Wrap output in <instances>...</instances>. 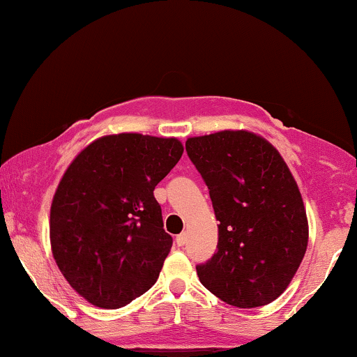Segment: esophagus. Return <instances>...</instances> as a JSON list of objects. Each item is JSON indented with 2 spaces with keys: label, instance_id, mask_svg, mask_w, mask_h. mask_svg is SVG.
<instances>
[{
  "label": "esophagus",
  "instance_id": "34e87169",
  "mask_svg": "<svg viewBox=\"0 0 357 357\" xmlns=\"http://www.w3.org/2000/svg\"><path fill=\"white\" fill-rule=\"evenodd\" d=\"M186 241H188L186 233H181V235L176 236V243H178V247H184V245H186Z\"/></svg>",
  "mask_w": 357,
  "mask_h": 357
}]
</instances>
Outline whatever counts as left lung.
Here are the masks:
<instances>
[{"label": "left lung", "instance_id": "1", "mask_svg": "<svg viewBox=\"0 0 357 357\" xmlns=\"http://www.w3.org/2000/svg\"><path fill=\"white\" fill-rule=\"evenodd\" d=\"M186 153L220 221L216 253L196 265L202 284L240 309L275 301L296 275L309 238L304 202L285 161L247 130L191 137Z\"/></svg>", "mask_w": 357, "mask_h": 357}]
</instances>
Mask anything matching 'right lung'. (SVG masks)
<instances>
[{
  "mask_svg": "<svg viewBox=\"0 0 357 357\" xmlns=\"http://www.w3.org/2000/svg\"><path fill=\"white\" fill-rule=\"evenodd\" d=\"M174 137L117 134L73 159L53 196L52 252L82 297L119 309L155 284L173 238L154 188L178 165Z\"/></svg>",
  "mask_w": 357,
  "mask_h": 357,
  "instance_id": "1",
  "label": "right lung"
}]
</instances>
